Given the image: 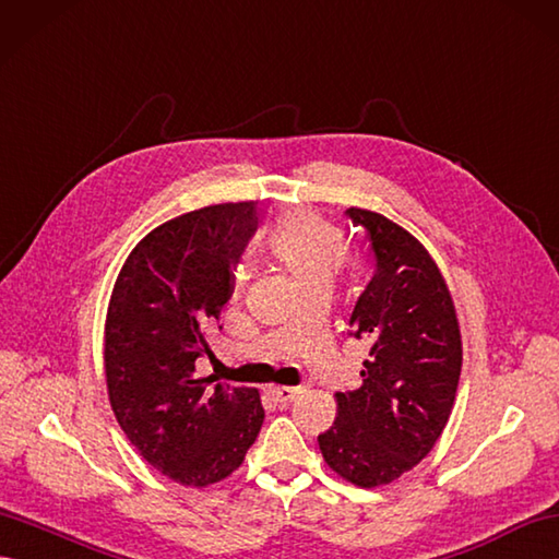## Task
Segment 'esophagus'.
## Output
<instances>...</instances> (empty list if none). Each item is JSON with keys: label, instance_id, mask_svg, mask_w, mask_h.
<instances>
[{"label": "esophagus", "instance_id": "1", "mask_svg": "<svg viewBox=\"0 0 559 559\" xmlns=\"http://www.w3.org/2000/svg\"><path fill=\"white\" fill-rule=\"evenodd\" d=\"M301 391L304 389H296V386H275V389H270V396L282 405H289Z\"/></svg>", "mask_w": 559, "mask_h": 559}]
</instances>
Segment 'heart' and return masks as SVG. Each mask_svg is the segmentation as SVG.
Returning <instances> with one entry per match:
<instances>
[{
  "label": "heart",
  "mask_w": 559,
  "mask_h": 559,
  "mask_svg": "<svg viewBox=\"0 0 559 559\" xmlns=\"http://www.w3.org/2000/svg\"><path fill=\"white\" fill-rule=\"evenodd\" d=\"M270 251L304 289L316 282H332L346 261V239L332 223L298 211L272 229Z\"/></svg>",
  "instance_id": "1"
}]
</instances>
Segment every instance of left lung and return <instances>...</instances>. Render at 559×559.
<instances>
[{
    "mask_svg": "<svg viewBox=\"0 0 559 559\" xmlns=\"http://www.w3.org/2000/svg\"><path fill=\"white\" fill-rule=\"evenodd\" d=\"M344 215L365 229L374 258V277L348 320V336L370 342V360L356 391L336 393L338 417L318 441L336 474L372 488L413 469L439 441L462 344L451 292L427 249L384 215Z\"/></svg>",
    "mask_w": 559,
    "mask_h": 559,
    "instance_id": "1",
    "label": "left lung"
}]
</instances>
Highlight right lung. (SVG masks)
I'll return each instance as SVG.
<instances>
[{
	"mask_svg": "<svg viewBox=\"0 0 559 559\" xmlns=\"http://www.w3.org/2000/svg\"><path fill=\"white\" fill-rule=\"evenodd\" d=\"M253 229L251 201L168 221L128 255L108 304L104 365L118 425L148 465L182 486L233 474L265 417L255 389L194 374Z\"/></svg>",
	"mask_w": 559,
	"mask_h": 559,
	"instance_id": "obj_1",
	"label": "right lung"
}]
</instances>
